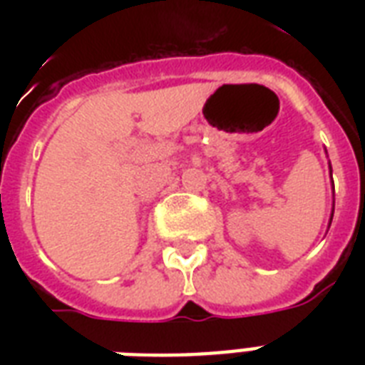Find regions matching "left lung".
I'll return each instance as SVG.
<instances>
[{
    "mask_svg": "<svg viewBox=\"0 0 365 365\" xmlns=\"http://www.w3.org/2000/svg\"><path fill=\"white\" fill-rule=\"evenodd\" d=\"M329 168H331V166H329ZM329 172H331V170H329ZM331 217H334V214H331Z\"/></svg>",
    "mask_w": 365,
    "mask_h": 365,
    "instance_id": "left-lung-1",
    "label": "left lung"
}]
</instances>
